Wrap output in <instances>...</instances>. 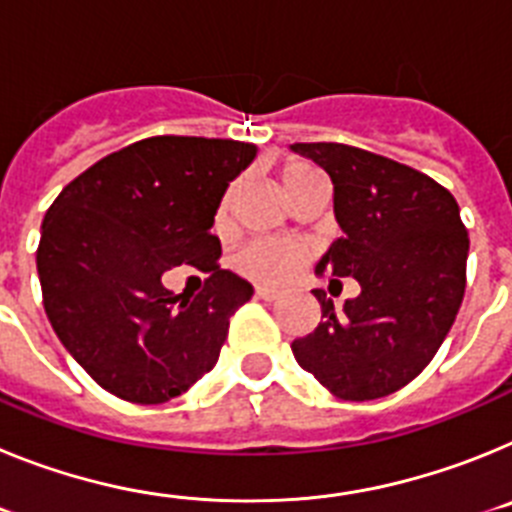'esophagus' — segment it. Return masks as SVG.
Masks as SVG:
<instances>
[{
    "label": "esophagus",
    "instance_id": "1",
    "mask_svg": "<svg viewBox=\"0 0 512 512\" xmlns=\"http://www.w3.org/2000/svg\"><path fill=\"white\" fill-rule=\"evenodd\" d=\"M256 295H259L261 300L274 302V300H279V297H282V292H279L277 287H266V284H259V287H256Z\"/></svg>",
    "mask_w": 512,
    "mask_h": 512
}]
</instances>
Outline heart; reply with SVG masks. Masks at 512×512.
Wrapping results in <instances>:
<instances>
[{
  "instance_id": "obj_1",
  "label": "heart",
  "mask_w": 512,
  "mask_h": 512,
  "mask_svg": "<svg viewBox=\"0 0 512 512\" xmlns=\"http://www.w3.org/2000/svg\"><path fill=\"white\" fill-rule=\"evenodd\" d=\"M318 171L310 169L307 164H287L282 169V182L287 189L289 197H295L300 192L302 184L315 176ZM230 207V192L225 194L223 205H220V215H225ZM310 251H307L305 243L297 241H282V238H256V241L246 243V246L238 251V269L243 274L253 279H261V282H284L292 274L302 269V264L307 261Z\"/></svg>"
}]
</instances>
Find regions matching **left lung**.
Here are the masks:
<instances>
[{
    "label": "left lung",
    "mask_w": 512,
    "mask_h": 512,
    "mask_svg": "<svg viewBox=\"0 0 512 512\" xmlns=\"http://www.w3.org/2000/svg\"><path fill=\"white\" fill-rule=\"evenodd\" d=\"M289 151L333 182L343 235L315 274L354 277L361 287L338 312L315 289L323 318L292 343V354L333 395L377 400L418 377L454 325L469 256L459 205L431 176L377 153L343 143H295Z\"/></svg>",
    "instance_id": "left-lung-1"
}]
</instances>
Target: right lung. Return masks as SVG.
Segmentation results:
<instances>
[{"label":"right lung","mask_w":512,"mask_h":512,"mask_svg":"<svg viewBox=\"0 0 512 512\" xmlns=\"http://www.w3.org/2000/svg\"><path fill=\"white\" fill-rule=\"evenodd\" d=\"M256 153L230 138L138 140L76 176L45 212V312L99 387L161 405L217 364L230 315L253 287L215 264L220 241L210 228ZM182 263L211 274L194 301L163 287L165 271Z\"/></svg>","instance_id":"right-lung-1"}]
</instances>
